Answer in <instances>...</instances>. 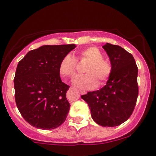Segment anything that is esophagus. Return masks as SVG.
Instances as JSON below:
<instances>
[{"label": "esophagus", "instance_id": "34e87169", "mask_svg": "<svg viewBox=\"0 0 156 156\" xmlns=\"http://www.w3.org/2000/svg\"><path fill=\"white\" fill-rule=\"evenodd\" d=\"M80 93L81 94H86L87 92L85 91V90H80Z\"/></svg>", "mask_w": 156, "mask_h": 156}]
</instances>
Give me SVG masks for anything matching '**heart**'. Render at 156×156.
Wrapping results in <instances>:
<instances>
[{"mask_svg": "<svg viewBox=\"0 0 156 156\" xmlns=\"http://www.w3.org/2000/svg\"><path fill=\"white\" fill-rule=\"evenodd\" d=\"M101 51L95 46L83 49L78 53L79 62L88 61L85 66V75H78L73 80V84L81 88L93 89L98 85L106 84L113 72V66L108 59L103 58ZM77 68L76 59L70 54L65 55L58 64V73L63 78H72L75 75Z\"/></svg>", "mask_w": 156, "mask_h": 156, "instance_id": "b5f03b06", "label": "heart"}]
</instances>
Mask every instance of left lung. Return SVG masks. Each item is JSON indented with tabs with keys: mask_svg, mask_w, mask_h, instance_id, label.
<instances>
[{
	"mask_svg": "<svg viewBox=\"0 0 156 156\" xmlns=\"http://www.w3.org/2000/svg\"><path fill=\"white\" fill-rule=\"evenodd\" d=\"M103 48L113 66L111 76L104 87L81 98L98 125L113 127L124 123L133 112L139 94L138 68L133 56L123 48L110 43Z\"/></svg>",
	"mask_w": 156,
	"mask_h": 156,
	"instance_id": "obj_1",
	"label": "left lung"
}]
</instances>
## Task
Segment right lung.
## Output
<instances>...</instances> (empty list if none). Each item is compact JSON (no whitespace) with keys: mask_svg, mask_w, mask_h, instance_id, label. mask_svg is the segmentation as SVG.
<instances>
[{"mask_svg":"<svg viewBox=\"0 0 156 156\" xmlns=\"http://www.w3.org/2000/svg\"><path fill=\"white\" fill-rule=\"evenodd\" d=\"M75 48V44L43 46L30 51L18 63L13 80L15 101L31 126L49 130L66 120L71 106L66 98L70 86L62 81L58 68Z\"/></svg>","mask_w":156,"mask_h":156,"instance_id":"right-lung-1","label":"right lung"}]
</instances>
